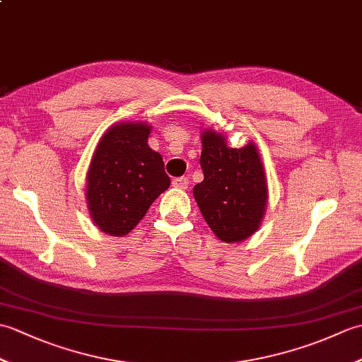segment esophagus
<instances>
[{
  "mask_svg": "<svg viewBox=\"0 0 362 362\" xmlns=\"http://www.w3.org/2000/svg\"><path fill=\"white\" fill-rule=\"evenodd\" d=\"M173 185H174L175 188L187 189L188 185H189V179H188V177H175V179L173 180Z\"/></svg>",
  "mask_w": 362,
  "mask_h": 362,
  "instance_id": "1",
  "label": "esophagus"
}]
</instances>
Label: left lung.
<instances>
[{
    "mask_svg": "<svg viewBox=\"0 0 362 362\" xmlns=\"http://www.w3.org/2000/svg\"><path fill=\"white\" fill-rule=\"evenodd\" d=\"M201 168L204 180L193 188V194L214 235L224 243H240L255 233L267 201L257 146L228 148L224 135L205 130Z\"/></svg>",
    "mask_w": 362,
    "mask_h": 362,
    "instance_id": "obj_1",
    "label": "left lung"
}]
</instances>
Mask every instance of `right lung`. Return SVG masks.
<instances>
[{"mask_svg":"<svg viewBox=\"0 0 362 362\" xmlns=\"http://www.w3.org/2000/svg\"><path fill=\"white\" fill-rule=\"evenodd\" d=\"M151 126L121 122L99 141L87 174V204L95 224L127 235L171 185L163 158L148 146Z\"/></svg>","mask_w":362,"mask_h":362,"instance_id":"obj_1","label":"right lung"}]
</instances>
